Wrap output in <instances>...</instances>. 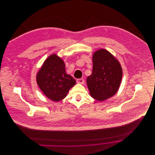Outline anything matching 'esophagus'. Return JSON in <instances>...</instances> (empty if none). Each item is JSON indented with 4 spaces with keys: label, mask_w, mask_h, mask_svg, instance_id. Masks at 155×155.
<instances>
[{
    "label": "esophagus",
    "mask_w": 155,
    "mask_h": 155,
    "mask_svg": "<svg viewBox=\"0 0 155 155\" xmlns=\"http://www.w3.org/2000/svg\"><path fill=\"white\" fill-rule=\"evenodd\" d=\"M76 82L78 84H84L85 82V81L83 79H77Z\"/></svg>",
    "instance_id": "esophagus-1"
}]
</instances>
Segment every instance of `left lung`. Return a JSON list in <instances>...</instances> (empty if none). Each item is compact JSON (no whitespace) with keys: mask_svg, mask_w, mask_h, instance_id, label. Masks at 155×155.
<instances>
[{"mask_svg":"<svg viewBox=\"0 0 155 155\" xmlns=\"http://www.w3.org/2000/svg\"><path fill=\"white\" fill-rule=\"evenodd\" d=\"M92 63V72L87 78V85L91 96L103 101L113 97L119 90L122 68L119 61L104 49L93 54Z\"/></svg>","mask_w":155,"mask_h":155,"instance_id":"8db88e82","label":"left lung"}]
</instances>
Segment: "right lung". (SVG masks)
I'll return each instance as SVG.
<instances>
[{
    "label": "right lung",
    "mask_w": 155,
    "mask_h": 155,
    "mask_svg": "<svg viewBox=\"0 0 155 155\" xmlns=\"http://www.w3.org/2000/svg\"><path fill=\"white\" fill-rule=\"evenodd\" d=\"M36 82L45 95L55 102L64 99L76 84V80L67 74L64 61L55 54L45 60L37 73Z\"/></svg>",
    "instance_id": "right-lung-1"
}]
</instances>
